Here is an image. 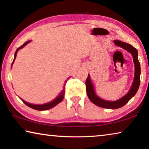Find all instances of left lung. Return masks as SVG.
<instances>
[{
	"mask_svg": "<svg viewBox=\"0 0 149 149\" xmlns=\"http://www.w3.org/2000/svg\"><path fill=\"white\" fill-rule=\"evenodd\" d=\"M114 42L116 45L118 47L123 48V49L127 50L130 53L132 54L133 58V62L135 64V75L134 80L132 84V86L131 87L127 94L121 99H118L116 101H108L102 99L101 98L98 97L95 92L94 87H93L91 80L90 79V75H88V77L85 82L86 85V91L89 100L93 104L98 106V107L104 108H109V109H117V108H121L127 104L128 101L134 97L136 93L138 91L139 87L140 85V75H141V65L140 63L138 60V52L137 49L133 47L132 45L126 43V42H122L118 40H114Z\"/></svg>",
	"mask_w": 149,
	"mask_h": 149,
	"instance_id": "obj_1",
	"label": "left lung"
}]
</instances>
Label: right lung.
Returning <instances> with one entry per match:
<instances>
[{
    "label": "right lung",
    "mask_w": 149,
    "mask_h": 149,
    "mask_svg": "<svg viewBox=\"0 0 149 149\" xmlns=\"http://www.w3.org/2000/svg\"><path fill=\"white\" fill-rule=\"evenodd\" d=\"M30 41H26L24 44L22 45L21 47L17 48V50H16V52H15L14 58L13 62H12V65H13V64H14V60H15V59H16V55H17V52H18V50L20 49H22V48L24 47L27 44H28ZM66 81H65V84L64 85V87H63V89L62 91V92L60 93V95L58 96L56 99H54L53 100H52V101L49 102L45 103V104H30V103H29V102H27L26 101H25V100H24L23 99H21V100L24 102L25 104L27 105V107L33 108V109H35V110H47L50 109V108H53L54 107H55V106L58 104V103H60L63 100V99H64V95H65V87H64L65 85V84H66Z\"/></svg>",
    "instance_id": "1"
}]
</instances>
